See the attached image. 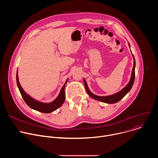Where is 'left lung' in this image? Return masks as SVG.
<instances>
[{
	"instance_id": "obj_1",
	"label": "left lung",
	"mask_w": 158,
	"mask_h": 158,
	"mask_svg": "<svg viewBox=\"0 0 158 158\" xmlns=\"http://www.w3.org/2000/svg\"><path fill=\"white\" fill-rule=\"evenodd\" d=\"M129 46L130 48L129 44ZM132 55L133 59H134V65L132 67V71L130 81L126 86H125L122 90H121L120 91H119L118 93H117L116 94H114L112 95H109V96H99L95 95L94 94L91 93V91H90L89 87H88V85L86 83L85 80L84 79V86H85V88L86 90V92L87 93L89 96L95 100H98L99 101L107 103V104H114V103L118 102L121 99H122L130 91V90L131 89V88L133 85L134 79H135V67H136V62H135V59H134V57L132 53Z\"/></svg>"
}]
</instances>
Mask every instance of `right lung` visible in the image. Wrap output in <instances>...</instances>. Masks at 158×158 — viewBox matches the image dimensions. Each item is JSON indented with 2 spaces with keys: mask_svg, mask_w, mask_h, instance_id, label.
Returning <instances> with one entry per match:
<instances>
[{
  "mask_svg": "<svg viewBox=\"0 0 158 158\" xmlns=\"http://www.w3.org/2000/svg\"><path fill=\"white\" fill-rule=\"evenodd\" d=\"M16 81H17V87L19 88V91L21 94L22 97L23 98L24 101L31 108L35 110L43 112V113H50V112H52L56 110V109H57L64 102L65 98L64 89H65V84L67 82V81H68V79L66 80L64 85L61 88L59 96L52 102H49V103L42 102L39 101H37L34 98H32V97H31L28 94H27L24 91V89H22V87H21L19 83V77H18V71H17V74H16Z\"/></svg>",
  "mask_w": 158,
  "mask_h": 158,
  "instance_id": "right-lung-1",
  "label": "right lung"
}]
</instances>
